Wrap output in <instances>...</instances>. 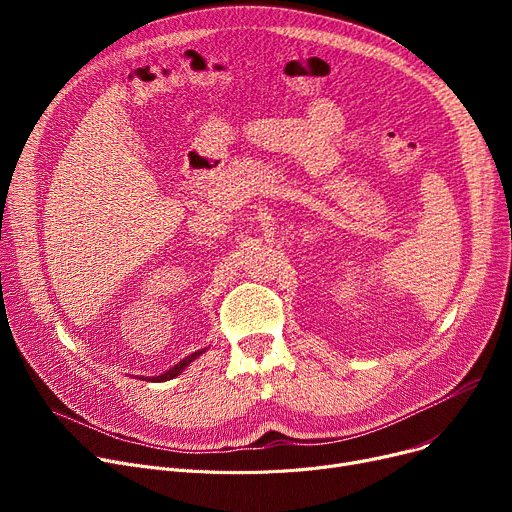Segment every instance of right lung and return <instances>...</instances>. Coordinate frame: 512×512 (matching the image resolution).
I'll list each match as a JSON object with an SVG mask.
<instances>
[{"mask_svg":"<svg viewBox=\"0 0 512 512\" xmlns=\"http://www.w3.org/2000/svg\"><path fill=\"white\" fill-rule=\"evenodd\" d=\"M205 351H197V353H193V355H188L186 359H182L180 363H176L174 367H170L166 373H161V375H157V378H145L147 382H166V380H172V378H178V375L182 373V369L186 367V365H191L199 355H203ZM143 380V378H141Z\"/></svg>","mask_w":512,"mask_h":512,"instance_id":"obj_1","label":"right lung"}]
</instances>
